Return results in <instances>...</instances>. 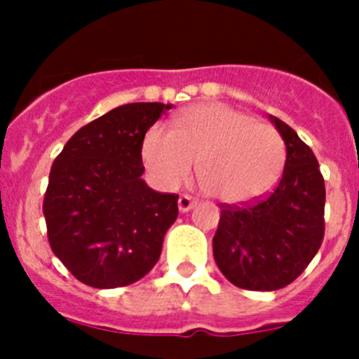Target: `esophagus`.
Here are the masks:
<instances>
[{
    "mask_svg": "<svg viewBox=\"0 0 359 359\" xmlns=\"http://www.w3.org/2000/svg\"><path fill=\"white\" fill-rule=\"evenodd\" d=\"M196 199L194 198H190V196L183 194L180 196V199H177V208H180V212H189L190 208H194L196 207Z\"/></svg>",
    "mask_w": 359,
    "mask_h": 359,
    "instance_id": "esophagus-1",
    "label": "esophagus"
}]
</instances>
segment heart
<instances>
[{
    "label": "heart",
    "mask_w": 359,
    "mask_h": 359,
    "mask_svg": "<svg viewBox=\"0 0 359 359\" xmlns=\"http://www.w3.org/2000/svg\"><path fill=\"white\" fill-rule=\"evenodd\" d=\"M145 167L167 189L182 185L198 167L203 187L231 205L250 203L273 189L286 149L273 126L226 104H196L176 129L152 126L142 147Z\"/></svg>",
    "instance_id": "heart-1"
}]
</instances>
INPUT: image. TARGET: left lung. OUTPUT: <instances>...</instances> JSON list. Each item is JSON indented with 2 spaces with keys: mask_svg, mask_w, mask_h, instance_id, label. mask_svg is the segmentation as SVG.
Listing matches in <instances>:
<instances>
[{
  "mask_svg": "<svg viewBox=\"0 0 359 359\" xmlns=\"http://www.w3.org/2000/svg\"><path fill=\"white\" fill-rule=\"evenodd\" d=\"M286 144L280 182L266 198L221 205L212 246L221 273L237 287L275 291L307 268L322 246L325 183L315 154L297 133L269 116Z\"/></svg>",
  "mask_w": 359,
  "mask_h": 359,
  "instance_id": "1",
  "label": "left lung"
}]
</instances>
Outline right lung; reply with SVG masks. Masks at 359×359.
Instances as JSON below:
<instances>
[{
	"instance_id": "obj_1",
	"label": "right lung",
	"mask_w": 359,
	"mask_h": 359,
	"mask_svg": "<svg viewBox=\"0 0 359 359\" xmlns=\"http://www.w3.org/2000/svg\"><path fill=\"white\" fill-rule=\"evenodd\" d=\"M170 107H115L79 129L53 161L43 201L48 243L86 286H129L160 259L180 196L161 194L142 180V145Z\"/></svg>"
}]
</instances>
